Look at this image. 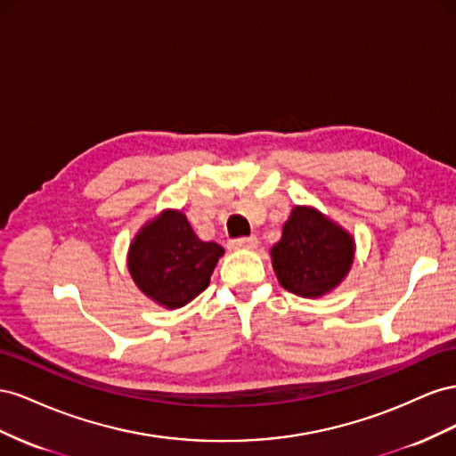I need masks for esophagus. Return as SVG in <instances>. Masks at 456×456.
<instances>
[{
	"mask_svg": "<svg viewBox=\"0 0 456 456\" xmlns=\"http://www.w3.org/2000/svg\"><path fill=\"white\" fill-rule=\"evenodd\" d=\"M257 239L256 237H242V239H235L229 242L231 250H254L257 248Z\"/></svg>",
	"mask_w": 456,
	"mask_h": 456,
	"instance_id": "34e87169",
	"label": "esophagus"
}]
</instances>
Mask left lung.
I'll list each match as a JSON object with an SVG mask.
<instances>
[{
    "instance_id": "left-lung-1",
    "label": "left lung",
    "mask_w": 456,
    "mask_h": 456,
    "mask_svg": "<svg viewBox=\"0 0 456 456\" xmlns=\"http://www.w3.org/2000/svg\"><path fill=\"white\" fill-rule=\"evenodd\" d=\"M269 252L282 289L317 300L347 277L355 259V239L317 208L294 206L281 240Z\"/></svg>"
}]
</instances>
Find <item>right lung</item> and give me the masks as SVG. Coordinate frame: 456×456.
<instances>
[{
    "label": "right lung",
    "mask_w": 456,
    "mask_h": 456,
    "mask_svg": "<svg viewBox=\"0 0 456 456\" xmlns=\"http://www.w3.org/2000/svg\"><path fill=\"white\" fill-rule=\"evenodd\" d=\"M224 254L217 242L197 237L183 212L167 208L137 231L127 250V271L149 300L179 309L208 289Z\"/></svg>",
    "instance_id": "add662e5"
}]
</instances>
